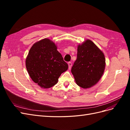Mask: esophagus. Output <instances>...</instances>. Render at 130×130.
<instances>
[{"instance_id":"esophagus-1","label":"esophagus","mask_w":130,"mask_h":130,"mask_svg":"<svg viewBox=\"0 0 130 130\" xmlns=\"http://www.w3.org/2000/svg\"><path fill=\"white\" fill-rule=\"evenodd\" d=\"M68 66H69V69H71V67H72V62H68Z\"/></svg>"}]
</instances>
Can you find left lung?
<instances>
[{
    "label": "left lung",
    "instance_id": "8db88e82",
    "mask_svg": "<svg viewBox=\"0 0 130 130\" xmlns=\"http://www.w3.org/2000/svg\"><path fill=\"white\" fill-rule=\"evenodd\" d=\"M103 52L90 40H86L77 46V59L71 72L76 84L84 89L96 85L105 69Z\"/></svg>",
    "mask_w": 130,
    "mask_h": 130
}]
</instances>
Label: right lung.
<instances>
[{"instance_id":"right-lung-1","label":"right lung","mask_w":130,"mask_h":130,"mask_svg":"<svg viewBox=\"0 0 130 130\" xmlns=\"http://www.w3.org/2000/svg\"><path fill=\"white\" fill-rule=\"evenodd\" d=\"M55 43L44 38L33 44L26 58L27 71L32 81L42 88L55 85L68 66L59 53Z\"/></svg>"}]
</instances>
